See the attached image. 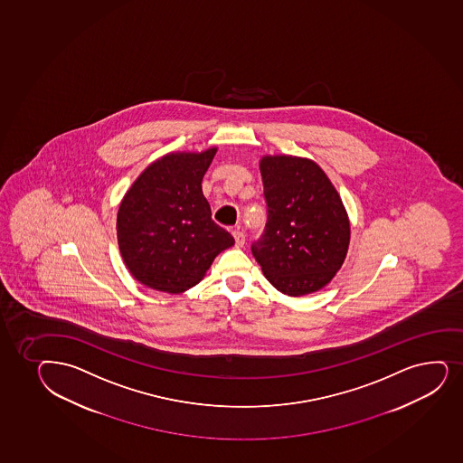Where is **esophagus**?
Segmentation results:
<instances>
[{
	"label": "esophagus",
	"instance_id": "1",
	"mask_svg": "<svg viewBox=\"0 0 463 463\" xmlns=\"http://www.w3.org/2000/svg\"><path fill=\"white\" fill-rule=\"evenodd\" d=\"M233 238H234V242H236V245H238V247H242V245H244L245 234H244V232H242V230H240V229L233 230Z\"/></svg>",
	"mask_w": 463,
	"mask_h": 463
}]
</instances>
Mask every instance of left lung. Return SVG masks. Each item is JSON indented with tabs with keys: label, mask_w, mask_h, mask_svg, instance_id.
Instances as JSON below:
<instances>
[{
	"label": "left lung",
	"mask_w": 463,
	"mask_h": 463,
	"mask_svg": "<svg viewBox=\"0 0 463 463\" xmlns=\"http://www.w3.org/2000/svg\"><path fill=\"white\" fill-rule=\"evenodd\" d=\"M267 218L260 240L251 245L264 277L288 297L326 288L345 262L351 222L343 201L314 160L262 156Z\"/></svg>",
	"instance_id": "left-lung-1"
}]
</instances>
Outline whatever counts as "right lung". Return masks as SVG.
I'll return each mask as SVG.
<instances>
[{
    "label": "right lung",
    "instance_id": "obj_1",
    "mask_svg": "<svg viewBox=\"0 0 463 463\" xmlns=\"http://www.w3.org/2000/svg\"><path fill=\"white\" fill-rule=\"evenodd\" d=\"M216 151L162 156L125 193L118 213V249L129 273L146 288L185 292L234 244L213 221L203 193Z\"/></svg>",
    "mask_w": 463,
    "mask_h": 463
}]
</instances>
